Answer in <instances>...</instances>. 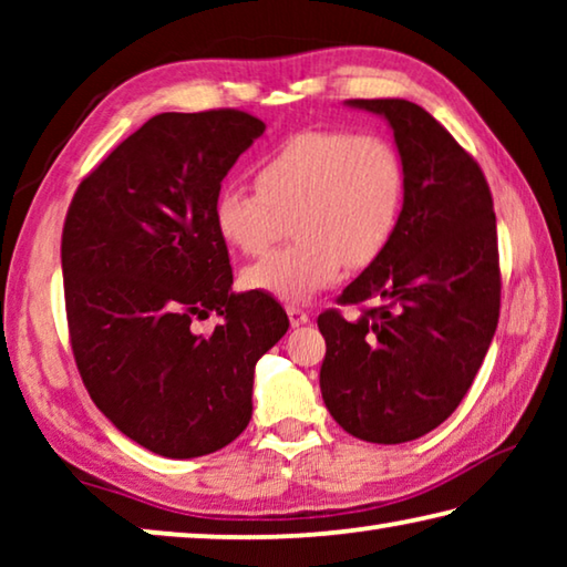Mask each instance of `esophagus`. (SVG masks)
<instances>
[{"label":"esophagus","mask_w":567,"mask_h":567,"mask_svg":"<svg viewBox=\"0 0 567 567\" xmlns=\"http://www.w3.org/2000/svg\"><path fill=\"white\" fill-rule=\"evenodd\" d=\"M287 318H290V324L292 328H300V324H305L307 320H310V315H307L302 307L297 305H287Z\"/></svg>","instance_id":"esophagus-1"}]
</instances>
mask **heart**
Wrapping results in <instances>:
<instances>
[{"label":"heart","mask_w":567,"mask_h":567,"mask_svg":"<svg viewBox=\"0 0 567 567\" xmlns=\"http://www.w3.org/2000/svg\"><path fill=\"white\" fill-rule=\"evenodd\" d=\"M255 185L219 189L217 233L239 252L262 255L292 219V243L249 265L243 280L305 302L338 282L344 265L368 267L385 252L405 207L408 172L382 134L310 130L257 162Z\"/></svg>","instance_id":"1"}]
</instances>
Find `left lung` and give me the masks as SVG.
<instances>
[{
	"mask_svg": "<svg viewBox=\"0 0 567 567\" xmlns=\"http://www.w3.org/2000/svg\"><path fill=\"white\" fill-rule=\"evenodd\" d=\"M390 122L408 172L398 233L338 305L324 310L320 390L350 435L378 445L422 437L473 385L501 318L493 195L477 162L408 100H350Z\"/></svg>",
	"mask_w": 567,
	"mask_h": 567,
	"instance_id": "obj_1",
	"label": "left lung"
}]
</instances>
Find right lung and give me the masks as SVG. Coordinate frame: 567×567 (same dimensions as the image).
Wrapping results in <instances>:
<instances>
[{
	"mask_svg": "<svg viewBox=\"0 0 567 567\" xmlns=\"http://www.w3.org/2000/svg\"><path fill=\"white\" fill-rule=\"evenodd\" d=\"M265 132L243 110L162 112L76 187L62 229L76 370L107 420L165 457L225 447L252 417L255 364L290 328L275 297L233 292L215 199ZM217 311L209 336L194 322Z\"/></svg>",
	"mask_w": 567,
	"mask_h": 567,
	"instance_id": "obj_1",
	"label": "right lung"
}]
</instances>
